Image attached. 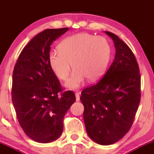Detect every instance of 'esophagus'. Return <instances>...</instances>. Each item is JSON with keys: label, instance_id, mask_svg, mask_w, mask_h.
Instances as JSON below:
<instances>
[{"label": "esophagus", "instance_id": "34e87169", "mask_svg": "<svg viewBox=\"0 0 154 154\" xmlns=\"http://www.w3.org/2000/svg\"><path fill=\"white\" fill-rule=\"evenodd\" d=\"M75 97H76V101H79V100H80V98H79V93H76Z\"/></svg>", "mask_w": 154, "mask_h": 154}]
</instances>
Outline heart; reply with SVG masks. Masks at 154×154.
Returning <instances> with one entry per match:
<instances>
[{"label":"heart","instance_id":"1","mask_svg":"<svg viewBox=\"0 0 154 154\" xmlns=\"http://www.w3.org/2000/svg\"><path fill=\"white\" fill-rule=\"evenodd\" d=\"M58 51L51 53L49 66L58 78L66 80L72 70L73 74L65 84L76 90L87 78L94 81L103 75L110 58V47L103 37L78 33L63 39Z\"/></svg>","mask_w":154,"mask_h":154}]
</instances>
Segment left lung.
I'll use <instances>...</instances> for the list:
<instances>
[{"instance_id":"1","label":"left lung","mask_w":154,"mask_h":154,"mask_svg":"<svg viewBox=\"0 0 154 154\" xmlns=\"http://www.w3.org/2000/svg\"><path fill=\"white\" fill-rule=\"evenodd\" d=\"M105 32L114 43V61L97 84L83 90L80 100L88 135L109 146L122 138L133 123L140 100V75L131 49L114 33Z\"/></svg>"}]
</instances>
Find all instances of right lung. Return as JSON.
Instances as JSON below:
<instances>
[{
  "instance_id": "right-lung-1",
  "label": "right lung",
  "mask_w": 154,
  "mask_h": 154,
  "mask_svg": "<svg viewBox=\"0 0 154 154\" xmlns=\"http://www.w3.org/2000/svg\"><path fill=\"white\" fill-rule=\"evenodd\" d=\"M69 28L47 29L24 48L14 66L12 103L19 125L32 140L48 143L62 134L63 119L75 102L72 91H62L49 66L51 45Z\"/></svg>"
}]
</instances>
